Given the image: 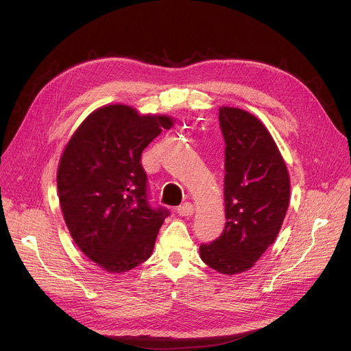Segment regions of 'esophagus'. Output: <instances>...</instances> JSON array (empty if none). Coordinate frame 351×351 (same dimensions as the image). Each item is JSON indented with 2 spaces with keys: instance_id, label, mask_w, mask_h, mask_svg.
<instances>
[{
  "instance_id": "esophagus-1",
  "label": "esophagus",
  "mask_w": 351,
  "mask_h": 351,
  "mask_svg": "<svg viewBox=\"0 0 351 351\" xmlns=\"http://www.w3.org/2000/svg\"><path fill=\"white\" fill-rule=\"evenodd\" d=\"M193 212H195L193 205L189 204V202H185V204L180 205V206L178 208L179 216H191V215H193Z\"/></svg>"
}]
</instances>
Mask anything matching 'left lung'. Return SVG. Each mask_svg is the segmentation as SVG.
<instances>
[{
    "label": "left lung",
    "mask_w": 351,
    "mask_h": 351,
    "mask_svg": "<svg viewBox=\"0 0 351 351\" xmlns=\"http://www.w3.org/2000/svg\"><path fill=\"white\" fill-rule=\"evenodd\" d=\"M225 139V229L200 245V259L213 270H249L279 234L290 179L286 163L265 125L239 108L219 109Z\"/></svg>",
    "instance_id": "8db88e82"
}]
</instances>
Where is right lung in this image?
Listing matches in <instances>:
<instances>
[{
  "mask_svg": "<svg viewBox=\"0 0 351 351\" xmlns=\"http://www.w3.org/2000/svg\"><path fill=\"white\" fill-rule=\"evenodd\" d=\"M172 119L126 105L94 110L72 135L57 185L65 223L84 254L109 273L149 259L166 208H152L141 155Z\"/></svg>",
  "mask_w": 351,
  "mask_h": 351,
  "instance_id": "obj_1",
  "label": "right lung"
}]
</instances>
